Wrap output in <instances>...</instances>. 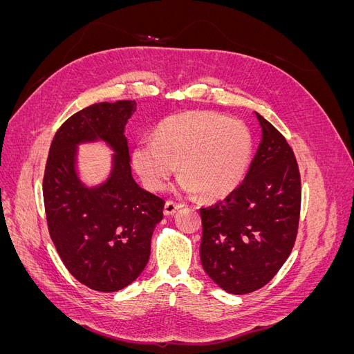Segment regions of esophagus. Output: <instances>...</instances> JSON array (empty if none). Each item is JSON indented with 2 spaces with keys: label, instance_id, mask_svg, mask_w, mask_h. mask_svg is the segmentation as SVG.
I'll return each instance as SVG.
<instances>
[{
  "label": "esophagus",
  "instance_id": "esophagus-1",
  "mask_svg": "<svg viewBox=\"0 0 354 354\" xmlns=\"http://www.w3.org/2000/svg\"><path fill=\"white\" fill-rule=\"evenodd\" d=\"M183 207V203L180 202H174V201H167L165 202V207H164V212L165 216H171V214H174L177 209H180Z\"/></svg>",
  "mask_w": 354,
  "mask_h": 354
}]
</instances>
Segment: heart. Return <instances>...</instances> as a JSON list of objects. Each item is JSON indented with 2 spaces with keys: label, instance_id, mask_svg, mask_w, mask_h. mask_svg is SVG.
<instances>
[{
  "label": "heart",
  "instance_id": "b5f03b06",
  "mask_svg": "<svg viewBox=\"0 0 354 354\" xmlns=\"http://www.w3.org/2000/svg\"><path fill=\"white\" fill-rule=\"evenodd\" d=\"M251 155V133L242 121L189 111L165 118L156 127L153 140L138 142L133 165L152 192L162 190L178 165L181 190L220 199L241 183Z\"/></svg>",
  "mask_w": 354,
  "mask_h": 354
}]
</instances>
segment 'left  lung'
<instances>
[{
  "label": "left lung",
  "mask_w": 354,
  "mask_h": 354,
  "mask_svg": "<svg viewBox=\"0 0 354 354\" xmlns=\"http://www.w3.org/2000/svg\"><path fill=\"white\" fill-rule=\"evenodd\" d=\"M263 138L242 183L201 208L203 270L230 294L257 291L279 272L295 243L301 178L294 151L257 113Z\"/></svg>",
  "instance_id": "left-lung-1"
}]
</instances>
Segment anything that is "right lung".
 <instances>
[{
    "label": "right lung",
    "instance_id": "add662e5",
    "mask_svg": "<svg viewBox=\"0 0 354 354\" xmlns=\"http://www.w3.org/2000/svg\"><path fill=\"white\" fill-rule=\"evenodd\" d=\"M134 100L94 103L60 125L48 151L42 196L53 243L69 273L94 291L115 292L136 281L151 255L165 201L131 176L124 127ZM100 138L115 151L110 178L88 189L74 171L76 145Z\"/></svg>",
    "mask_w": 354,
    "mask_h": 354
}]
</instances>
